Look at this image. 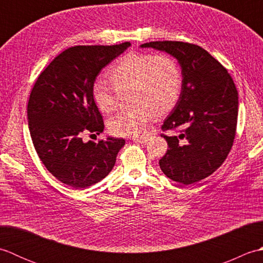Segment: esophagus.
Wrapping results in <instances>:
<instances>
[{
    "label": "esophagus",
    "instance_id": "34e87169",
    "mask_svg": "<svg viewBox=\"0 0 263 263\" xmlns=\"http://www.w3.org/2000/svg\"><path fill=\"white\" fill-rule=\"evenodd\" d=\"M132 140L135 142H139V143H147L149 141L148 137H135L132 138Z\"/></svg>",
    "mask_w": 263,
    "mask_h": 263
}]
</instances>
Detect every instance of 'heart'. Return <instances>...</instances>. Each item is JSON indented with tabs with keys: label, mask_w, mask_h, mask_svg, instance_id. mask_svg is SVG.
<instances>
[{
	"label": "heart",
	"mask_w": 263,
	"mask_h": 263,
	"mask_svg": "<svg viewBox=\"0 0 263 263\" xmlns=\"http://www.w3.org/2000/svg\"><path fill=\"white\" fill-rule=\"evenodd\" d=\"M109 86L97 80L92 97L100 111L110 114L127 96L125 110L108 121V130L116 137L144 135L154 115H164L176 105L182 90V70L168 54L132 53L121 59L108 71Z\"/></svg>",
	"instance_id": "obj_1"
}]
</instances>
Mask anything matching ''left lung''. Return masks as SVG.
<instances>
[{"label": "left lung", "instance_id": "1", "mask_svg": "<svg viewBox=\"0 0 263 263\" xmlns=\"http://www.w3.org/2000/svg\"><path fill=\"white\" fill-rule=\"evenodd\" d=\"M140 47L168 53L182 70L180 98L161 125L163 131L182 130L178 136H161L168 149L159 160L160 170L171 180L185 185L203 180L224 163L235 139V83L224 66L194 44L164 41Z\"/></svg>", "mask_w": 263, "mask_h": 263}]
</instances>
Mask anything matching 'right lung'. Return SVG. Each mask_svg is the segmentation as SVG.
Returning <instances> with one entry per match:
<instances>
[{
    "label": "right lung",
    "mask_w": 263,
    "mask_h": 263,
    "mask_svg": "<svg viewBox=\"0 0 263 263\" xmlns=\"http://www.w3.org/2000/svg\"><path fill=\"white\" fill-rule=\"evenodd\" d=\"M131 46H73L55 58L33 86L27 115L38 157L59 181L86 189L113 170L124 139L83 142L85 132L102 133L103 116L92 97L99 72ZM95 136V135H93Z\"/></svg>",
    "instance_id": "obj_1"
}]
</instances>
